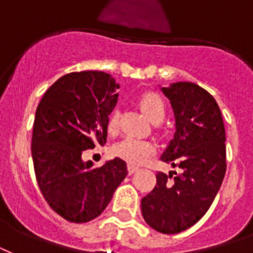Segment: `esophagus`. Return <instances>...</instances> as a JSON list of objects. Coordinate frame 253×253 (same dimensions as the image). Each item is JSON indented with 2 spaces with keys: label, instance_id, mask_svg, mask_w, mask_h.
<instances>
[{
  "label": "esophagus",
  "instance_id": "34e87169",
  "mask_svg": "<svg viewBox=\"0 0 253 253\" xmlns=\"http://www.w3.org/2000/svg\"><path fill=\"white\" fill-rule=\"evenodd\" d=\"M127 170H128V174H132V173L138 172L139 167L132 166V164H128V166H127Z\"/></svg>",
  "mask_w": 253,
  "mask_h": 253
}]
</instances>
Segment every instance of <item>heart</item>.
<instances>
[{
  "label": "heart",
  "instance_id": "b5f03b06",
  "mask_svg": "<svg viewBox=\"0 0 253 253\" xmlns=\"http://www.w3.org/2000/svg\"><path fill=\"white\" fill-rule=\"evenodd\" d=\"M139 106L143 113L152 121V122H160L166 117V102L159 93L156 91H146L140 95L138 101ZM118 127V118L113 114L107 122V130L109 132H114ZM155 152V144L150 140L134 138V136H126L121 142H118L113 147V155L117 158L123 159L125 162L132 166H139L147 162V159Z\"/></svg>",
  "mask_w": 253,
  "mask_h": 253
}]
</instances>
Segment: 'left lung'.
Listing matches in <instances>:
<instances>
[{"label": "left lung", "mask_w": 253, "mask_h": 253, "mask_svg": "<svg viewBox=\"0 0 253 253\" xmlns=\"http://www.w3.org/2000/svg\"><path fill=\"white\" fill-rule=\"evenodd\" d=\"M170 99L176 132L163 162L182 172H159L152 192L142 198L147 224L162 234H178L196 224L211 206L226 173V132L219 106L193 83L163 87Z\"/></svg>", "instance_id": "obj_1"}]
</instances>
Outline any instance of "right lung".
Returning a JSON list of instances; mask_svg holds the SVG:
<instances>
[{"mask_svg": "<svg viewBox=\"0 0 253 253\" xmlns=\"http://www.w3.org/2000/svg\"><path fill=\"white\" fill-rule=\"evenodd\" d=\"M117 89L105 72H72L51 85L37 107L31 154L38 185L49 208L73 223L97 218L127 176L122 159L98 168L81 159L85 150L105 146Z\"/></svg>", "mask_w": 253, "mask_h": 253, "instance_id": "obj_1", "label": "right lung"}]
</instances>
